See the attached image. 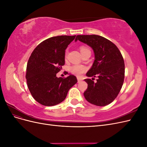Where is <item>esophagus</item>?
I'll list each match as a JSON object with an SVG mask.
<instances>
[{"mask_svg": "<svg viewBox=\"0 0 147 147\" xmlns=\"http://www.w3.org/2000/svg\"><path fill=\"white\" fill-rule=\"evenodd\" d=\"M77 80H78V83H80L82 82V80L80 78H77Z\"/></svg>", "mask_w": 147, "mask_h": 147, "instance_id": "esophagus-1", "label": "esophagus"}]
</instances>
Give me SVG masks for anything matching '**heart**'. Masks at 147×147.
<instances>
[{
    "instance_id": "1",
    "label": "heart",
    "mask_w": 147,
    "mask_h": 147,
    "mask_svg": "<svg viewBox=\"0 0 147 147\" xmlns=\"http://www.w3.org/2000/svg\"><path fill=\"white\" fill-rule=\"evenodd\" d=\"M80 49L81 52H83V51H85L86 50H88V48L86 47H84V46L80 47ZM66 55H67V52L65 53V56H66ZM69 70L71 73L74 74V75H80L81 74H82L83 73L85 72L86 70V67H84V65L75 64V65H73L72 66L69 67Z\"/></svg>"
}]
</instances>
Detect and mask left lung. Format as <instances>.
<instances>
[{"instance_id": "left-lung-1", "label": "left lung", "mask_w": 147, "mask_h": 147, "mask_svg": "<svg viewBox=\"0 0 147 147\" xmlns=\"http://www.w3.org/2000/svg\"><path fill=\"white\" fill-rule=\"evenodd\" d=\"M80 41L94 51L95 59L84 79L88 88L84 96L88 102L97 106L112 102L121 90L124 78V59L119 49L109 40L97 35H78L75 41Z\"/></svg>"}]
</instances>
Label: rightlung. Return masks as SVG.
I'll use <instances>...</instances> for the list:
<instances>
[{"label":"right lung","instance_id":"obj_1","mask_svg":"<svg viewBox=\"0 0 147 147\" xmlns=\"http://www.w3.org/2000/svg\"><path fill=\"white\" fill-rule=\"evenodd\" d=\"M75 36L49 38L40 43L29 57L26 75L28 86L34 99L43 105L61 103L77 82L76 77L71 74L64 78L56 77L65 64L66 48Z\"/></svg>","mask_w":147,"mask_h":147}]
</instances>
